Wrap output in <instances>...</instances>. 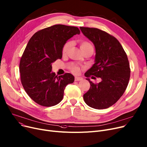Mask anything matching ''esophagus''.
Masks as SVG:
<instances>
[{"mask_svg": "<svg viewBox=\"0 0 147 147\" xmlns=\"http://www.w3.org/2000/svg\"><path fill=\"white\" fill-rule=\"evenodd\" d=\"M82 80H83V78H81V77H78V76L75 77V81H80Z\"/></svg>", "mask_w": 147, "mask_h": 147, "instance_id": "34e87169", "label": "esophagus"}]
</instances>
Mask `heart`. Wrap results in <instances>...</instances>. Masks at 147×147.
Masks as SVG:
<instances>
[{
    "label": "heart",
    "mask_w": 147,
    "mask_h": 147,
    "mask_svg": "<svg viewBox=\"0 0 147 147\" xmlns=\"http://www.w3.org/2000/svg\"><path fill=\"white\" fill-rule=\"evenodd\" d=\"M71 46H72L71 42H68L65 44V45L63 47V55H67V54L68 53L69 49H71ZM80 48H81L82 51L83 52V51L88 50L89 49H93V46H92V45L88 42L83 41L80 43ZM70 69L73 73L77 74L79 72L80 68L76 65H73L70 68Z\"/></svg>",
    "instance_id": "b5f03b06"
}]
</instances>
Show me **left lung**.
Masks as SVG:
<instances>
[{
    "instance_id": "left-lung-1",
    "label": "left lung",
    "mask_w": 147,
    "mask_h": 147,
    "mask_svg": "<svg viewBox=\"0 0 147 147\" xmlns=\"http://www.w3.org/2000/svg\"><path fill=\"white\" fill-rule=\"evenodd\" d=\"M80 28L94 43L96 52L95 64L84 76L101 79L94 83L86 79L90 87L83 95L84 101L93 109H107L118 101L127 86L130 69L127 55L117 38L109 33L96 28Z\"/></svg>"
}]
</instances>
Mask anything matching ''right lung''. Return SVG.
Masks as SVG:
<instances>
[{"instance_id":"add662e5","label":"right lung","mask_w":147,"mask_h":147,"mask_svg":"<svg viewBox=\"0 0 147 147\" xmlns=\"http://www.w3.org/2000/svg\"><path fill=\"white\" fill-rule=\"evenodd\" d=\"M79 34L78 27L58 24L38 31L28 41L20 60V73L23 88L37 104L45 107L58 104L66 86L74 82L70 73L56 76L52 64L62 58L67 41Z\"/></svg>"}]
</instances>
